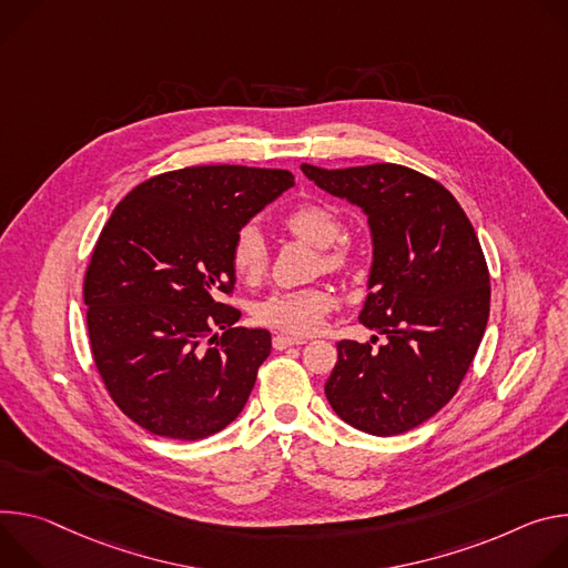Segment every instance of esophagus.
<instances>
[{
  "label": "esophagus",
  "instance_id": "1",
  "mask_svg": "<svg viewBox=\"0 0 568 568\" xmlns=\"http://www.w3.org/2000/svg\"><path fill=\"white\" fill-rule=\"evenodd\" d=\"M306 338H295V336H286V334H275L273 336V347L275 349H286L293 345H304Z\"/></svg>",
  "mask_w": 568,
  "mask_h": 568
}]
</instances>
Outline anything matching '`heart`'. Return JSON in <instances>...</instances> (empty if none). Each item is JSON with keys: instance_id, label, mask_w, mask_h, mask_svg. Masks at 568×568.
I'll list each match as a JSON object with an SVG mask.
<instances>
[{"instance_id": "heart-1", "label": "heart", "mask_w": 568, "mask_h": 568, "mask_svg": "<svg viewBox=\"0 0 568 568\" xmlns=\"http://www.w3.org/2000/svg\"><path fill=\"white\" fill-rule=\"evenodd\" d=\"M282 225L293 234L321 247V264L329 273H347L354 266V250L341 239L343 221L341 216L323 203H302L288 210ZM230 262L234 273L255 284L264 277L268 268V250L262 232L255 225H243L230 245ZM336 297L329 288L311 286L297 291H275L257 302L252 316L264 327L280 329L293 336L316 334L332 308Z\"/></svg>"}]
</instances>
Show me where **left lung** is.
<instances>
[{
    "mask_svg": "<svg viewBox=\"0 0 568 568\" xmlns=\"http://www.w3.org/2000/svg\"><path fill=\"white\" fill-rule=\"evenodd\" d=\"M302 171L367 214L374 262L358 323L386 336L341 341L325 395L363 433H406L454 399L476 356L489 318L483 247L449 189L415 169Z\"/></svg>",
    "mask_w": 568,
    "mask_h": 568,
    "instance_id": "8db88e82",
    "label": "left lung"
}]
</instances>
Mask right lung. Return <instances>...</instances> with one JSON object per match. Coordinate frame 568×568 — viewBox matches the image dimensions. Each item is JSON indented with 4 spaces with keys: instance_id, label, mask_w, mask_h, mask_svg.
Segmentation results:
<instances>
[{
    "instance_id": "right-lung-1",
    "label": "right lung",
    "mask_w": 568,
    "mask_h": 568,
    "mask_svg": "<svg viewBox=\"0 0 568 568\" xmlns=\"http://www.w3.org/2000/svg\"><path fill=\"white\" fill-rule=\"evenodd\" d=\"M291 184L284 169L184 166L110 214L83 280L88 336L110 399L138 426L189 443L243 410L271 334L234 327L230 245Z\"/></svg>"
}]
</instances>
